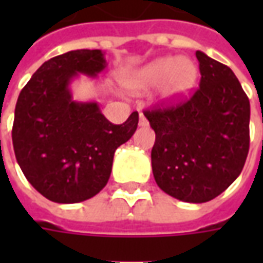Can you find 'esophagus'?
<instances>
[{
  "label": "esophagus",
  "mask_w": 263,
  "mask_h": 263,
  "mask_svg": "<svg viewBox=\"0 0 263 263\" xmlns=\"http://www.w3.org/2000/svg\"><path fill=\"white\" fill-rule=\"evenodd\" d=\"M148 125V120L145 118V115L139 114V126H146Z\"/></svg>",
  "instance_id": "1"
}]
</instances>
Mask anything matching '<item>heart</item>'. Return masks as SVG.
I'll return each mask as SVG.
<instances>
[{
  "label": "heart",
  "instance_id": "b5f03b06",
  "mask_svg": "<svg viewBox=\"0 0 263 263\" xmlns=\"http://www.w3.org/2000/svg\"><path fill=\"white\" fill-rule=\"evenodd\" d=\"M198 70L189 58L163 56L149 62L142 67L126 71L121 77L122 84L131 91H142L158 86L159 97L163 101H179L192 91L197 83Z\"/></svg>",
  "mask_w": 263,
  "mask_h": 263
}]
</instances>
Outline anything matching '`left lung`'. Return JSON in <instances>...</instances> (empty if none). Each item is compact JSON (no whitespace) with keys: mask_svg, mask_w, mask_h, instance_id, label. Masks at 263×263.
<instances>
[{"mask_svg":"<svg viewBox=\"0 0 263 263\" xmlns=\"http://www.w3.org/2000/svg\"><path fill=\"white\" fill-rule=\"evenodd\" d=\"M200 87L184 103L145 111L156 134L152 172L166 194L186 203L220 196L249 151V100L228 66L197 50Z\"/></svg>","mask_w":263,"mask_h":263,"instance_id":"1","label":"left lung"}]
</instances>
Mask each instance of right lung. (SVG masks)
Returning <instances> with one entry per match:
<instances>
[{
	"instance_id": "add662e5",
	"label": "right lung",
	"mask_w": 263,
	"mask_h": 263,
	"mask_svg": "<svg viewBox=\"0 0 263 263\" xmlns=\"http://www.w3.org/2000/svg\"><path fill=\"white\" fill-rule=\"evenodd\" d=\"M107 67L100 49H80L45 62L20 92L12 143L21 171L43 197L80 203L108 182L118 146L137 131L138 112L111 124L96 101H74L70 83Z\"/></svg>"
}]
</instances>
